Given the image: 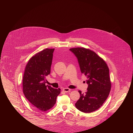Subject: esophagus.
Returning <instances> with one entry per match:
<instances>
[{
    "label": "esophagus",
    "mask_w": 133,
    "mask_h": 133,
    "mask_svg": "<svg viewBox=\"0 0 133 133\" xmlns=\"http://www.w3.org/2000/svg\"><path fill=\"white\" fill-rule=\"evenodd\" d=\"M63 90L64 91H65V92H68V91H69L70 90V89H69V88H63Z\"/></svg>",
    "instance_id": "esophagus-1"
}]
</instances>
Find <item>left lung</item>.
Masks as SVG:
<instances>
[{"label": "left lung", "mask_w": 133, "mask_h": 133, "mask_svg": "<svg viewBox=\"0 0 133 133\" xmlns=\"http://www.w3.org/2000/svg\"><path fill=\"white\" fill-rule=\"evenodd\" d=\"M76 57L81 71L87 77V91L82 94L75 104L79 110L89 113L99 108L107 98L111 89L109 69L95 52L85 48L69 49Z\"/></svg>", "instance_id": "left-lung-1"}]
</instances>
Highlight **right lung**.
I'll list each match as a JSON object with an SVG mask.
<instances>
[{
  "instance_id": "obj_1",
  "label": "right lung",
  "mask_w": 133,
  "mask_h": 133,
  "mask_svg": "<svg viewBox=\"0 0 133 133\" xmlns=\"http://www.w3.org/2000/svg\"><path fill=\"white\" fill-rule=\"evenodd\" d=\"M55 49L47 48L30 59L25 70L23 87L25 97L35 107L42 111L52 108L61 89L45 85L46 78L50 73Z\"/></svg>"
}]
</instances>
